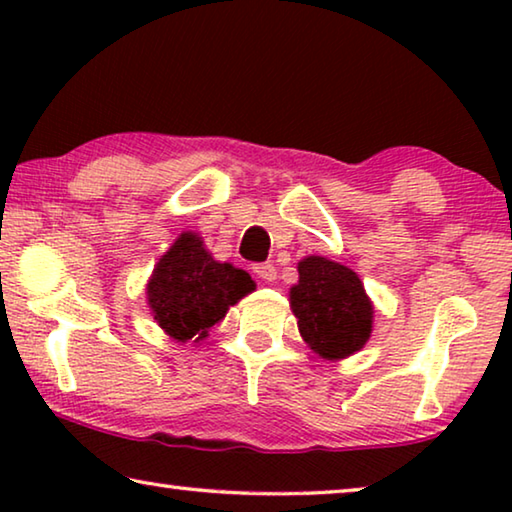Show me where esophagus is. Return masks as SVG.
<instances>
[{"label": "esophagus", "mask_w": 512, "mask_h": 512, "mask_svg": "<svg viewBox=\"0 0 512 512\" xmlns=\"http://www.w3.org/2000/svg\"><path fill=\"white\" fill-rule=\"evenodd\" d=\"M255 273H257L259 280L273 282L275 277H277V268H275L271 262H264V264H257V266H255Z\"/></svg>", "instance_id": "34e87169"}]
</instances>
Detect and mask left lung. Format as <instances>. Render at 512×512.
I'll list each match as a JSON object with an SVG mask.
<instances>
[{"label": "left lung", "instance_id": "left-lung-1", "mask_svg": "<svg viewBox=\"0 0 512 512\" xmlns=\"http://www.w3.org/2000/svg\"><path fill=\"white\" fill-rule=\"evenodd\" d=\"M291 309L302 339L323 359H343L366 345L372 332V302L357 273L325 257L298 264Z\"/></svg>", "mask_w": 512, "mask_h": 512}]
</instances>
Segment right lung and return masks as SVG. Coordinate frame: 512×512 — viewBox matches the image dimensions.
I'll return each instance as SVG.
<instances>
[{
	"mask_svg": "<svg viewBox=\"0 0 512 512\" xmlns=\"http://www.w3.org/2000/svg\"><path fill=\"white\" fill-rule=\"evenodd\" d=\"M255 289L250 275L207 255L201 237L185 232L169 248L146 287L158 325L176 341H201L228 307Z\"/></svg>",
	"mask_w": 512,
	"mask_h": 512,
	"instance_id": "1",
	"label": "right lung"
}]
</instances>
